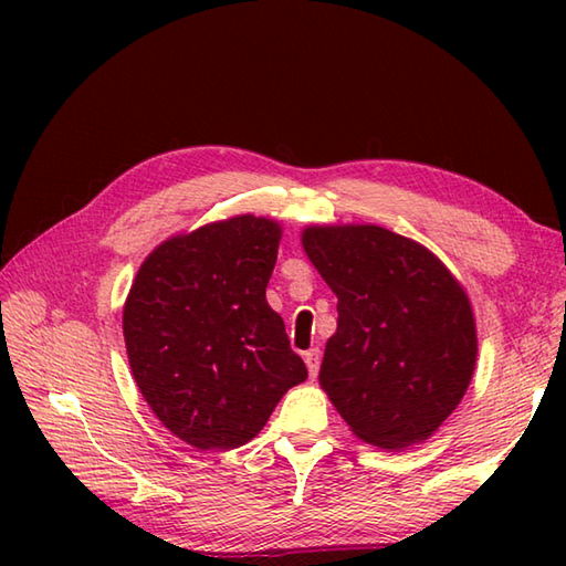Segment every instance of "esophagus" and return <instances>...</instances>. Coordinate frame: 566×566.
Segmentation results:
<instances>
[{
    "instance_id": "1",
    "label": "esophagus",
    "mask_w": 566,
    "mask_h": 566,
    "mask_svg": "<svg viewBox=\"0 0 566 566\" xmlns=\"http://www.w3.org/2000/svg\"><path fill=\"white\" fill-rule=\"evenodd\" d=\"M304 359H306L311 379H316V375H318V347H311V350H306Z\"/></svg>"
}]
</instances>
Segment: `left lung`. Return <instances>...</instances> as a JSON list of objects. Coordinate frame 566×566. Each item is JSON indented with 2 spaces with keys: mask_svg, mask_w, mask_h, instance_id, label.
I'll list each match as a JSON object with an SVG mask.
<instances>
[{
  "mask_svg": "<svg viewBox=\"0 0 566 566\" xmlns=\"http://www.w3.org/2000/svg\"><path fill=\"white\" fill-rule=\"evenodd\" d=\"M302 245L338 296L321 389L363 442H426L460 406L476 367L462 282L418 240L375 223H311Z\"/></svg>",
  "mask_w": 566,
  "mask_h": 566,
  "instance_id": "obj_1",
  "label": "left lung"
}]
</instances>
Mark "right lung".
<instances>
[{"label": "right lung", "instance_id": "1", "mask_svg": "<svg viewBox=\"0 0 566 566\" xmlns=\"http://www.w3.org/2000/svg\"><path fill=\"white\" fill-rule=\"evenodd\" d=\"M280 240V221L238 213L163 240L130 284V371L150 411L191 448L250 442L308 377L264 296Z\"/></svg>", "mask_w": 566, "mask_h": 566}]
</instances>
